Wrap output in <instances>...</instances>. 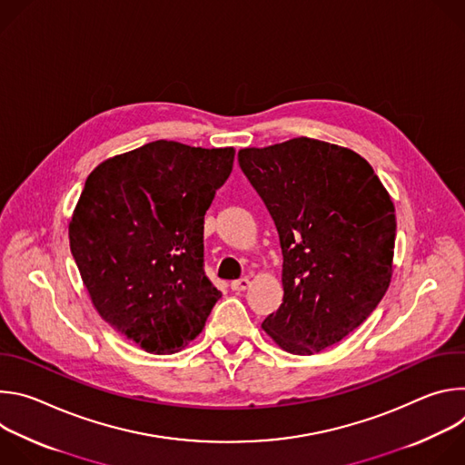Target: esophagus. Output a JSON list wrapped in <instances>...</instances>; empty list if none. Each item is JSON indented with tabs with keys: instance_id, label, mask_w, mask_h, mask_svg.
Segmentation results:
<instances>
[{
	"instance_id": "34e87169",
	"label": "esophagus",
	"mask_w": 465,
	"mask_h": 465,
	"mask_svg": "<svg viewBox=\"0 0 465 465\" xmlns=\"http://www.w3.org/2000/svg\"><path fill=\"white\" fill-rule=\"evenodd\" d=\"M248 287H250V280L248 278H241V280L232 282V291H235V292H244Z\"/></svg>"
}]
</instances>
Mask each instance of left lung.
Here are the masks:
<instances>
[{
  "label": "left lung",
  "instance_id": "1",
  "mask_svg": "<svg viewBox=\"0 0 465 465\" xmlns=\"http://www.w3.org/2000/svg\"><path fill=\"white\" fill-rule=\"evenodd\" d=\"M283 253V303L262 322L282 350L314 355L379 305L391 280L395 208L371 165L312 138L239 151Z\"/></svg>",
  "mask_w": 465,
  "mask_h": 465
}]
</instances>
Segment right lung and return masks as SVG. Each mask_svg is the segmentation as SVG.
<instances>
[{"label":"right lung","instance_id":"obj_1","mask_svg":"<svg viewBox=\"0 0 465 465\" xmlns=\"http://www.w3.org/2000/svg\"><path fill=\"white\" fill-rule=\"evenodd\" d=\"M235 149L158 140L99 163L70 221V248L99 316L154 355L203 333L223 296L204 274V215Z\"/></svg>","mask_w":465,"mask_h":465}]
</instances>
